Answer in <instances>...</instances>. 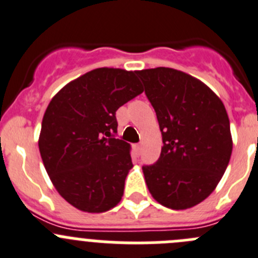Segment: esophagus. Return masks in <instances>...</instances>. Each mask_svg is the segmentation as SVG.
Listing matches in <instances>:
<instances>
[{"label":"esophagus","instance_id":"34e87169","mask_svg":"<svg viewBox=\"0 0 258 258\" xmlns=\"http://www.w3.org/2000/svg\"><path fill=\"white\" fill-rule=\"evenodd\" d=\"M134 149H135V151H136L137 154H140V151H141V145H140V144H135Z\"/></svg>","mask_w":258,"mask_h":258}]
</instances>
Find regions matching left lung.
<instances>
[{
  "label": "left lung",
  "mask_w": 258,
  "mask_h": 258,
  "mask_svg": "<svg viewBox=\"0 0 258 258\" xmlns=\"http://www.w3.org/2000/svg\"><path fill=\"white\" fill-rule=\"evenodd\" d=\"M155 109L163 146L143 167L151 196L165 208L196 206L215 189L233 150L228 113L208 85L169 67L137 71Z\"/></svg>",
  "instance_id": "obj_1"
}]
</instances>
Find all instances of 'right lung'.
Segmentation results:
<instances>
[{
	"mask_svg": "<svg viewBox=\"0 0 258 258\" xmlns=\"http://www.w3.org/2000/svg\"><path fill=\"white\" fill-rule=\"evenodd\" d=\"M137 71L95 69L64 85L45 109L39 151L54 188L70 205L104 213L123 196L131 146L115 139V112L144 91Z\"/></svg>",
	"mask_w": 258,
	"mask_h": 258,
	"instance_id": "obj_1",
	"label": "right lung"
}]
</instances>
